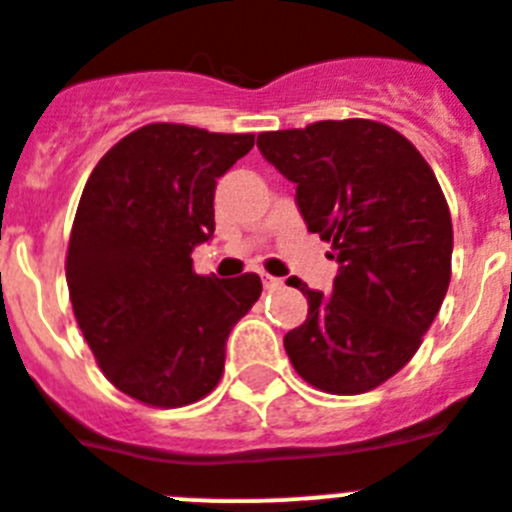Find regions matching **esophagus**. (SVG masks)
Segmentation results:
<instances>
[{"label": "esophagus", "instance_id": "1", "mask_svg": "<svg viewBox=\"0 0 512 512\" xmlns=\"http://www.w3.org/2000/svg\"><path fill=\"white\" fill-rule=\"evenodd\" d=\"M261 285H264L266 292H277V290H282V285H285V282H282L279 277H272V274H261Z\"/></svg>", "mask_w": 512, "mask_h": 512}]
</instances>
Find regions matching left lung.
Returning a JSON list of instances; mask_svg holds the SVG:
<instances>
[{
	"label": "left lung",
	"instance_id": "obj_1",
	"mask_svg": "<svg viewBox=\"0 0 512 512\" xmlns=\"http://www.w3.org/2000/svg\"><path fill=\"white\" fill-rule=\"evenodd\" d=\"M256 144L298 186L305 225L339 264L331 295L287 279L308 298L305 323L285 336L292 368L326 393L381 386L412 360L451 282L438 178L409 139L368 119L264 131Z\"/></svg>",
	"mask_w": 512,
	"mask_h": 512
}]
</instances>
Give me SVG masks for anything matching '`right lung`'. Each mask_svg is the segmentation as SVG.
Returning a JSON list of instances; mask_svg holds the SVG:
<instances>
[{
  "label": "right lung",
  "mask_w": 512,
  "mask_h": 512,
  "mask_svg": "<svg viewBox=\"0 0 512 512\" xmlns=\"http://www.w3.org/2000/svg\"><path fill=\"white\" fill-rule=\"evenodd\" d=\"M253 134L147 124L113 144L74 214L67 285L100 370L131 399L186 406L222 378L225 342L261 295L259 274L194 272L214 233L217 178Z\"/></svg>",
  "instance_id": "add662e5"
}]
</instances>
